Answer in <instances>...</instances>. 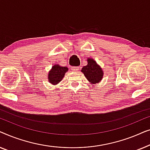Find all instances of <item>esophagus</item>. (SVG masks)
Instances as JSON below:
<instances>
[{"mask_svg": "<svg viewBox=\"0 0 150 150\" xmlns=\"http://www.w3.org/2000/svg\"><path fill=\"white\" fill-rule=\"evenodd\" d=\"M80 68H81L80 67H71V70H73L74 71H78L80 69Z\"/></svg>", "mask_w": 150, "mask_h": 150, "instance_id": "1", "label": "esophagus"}]
</instances>
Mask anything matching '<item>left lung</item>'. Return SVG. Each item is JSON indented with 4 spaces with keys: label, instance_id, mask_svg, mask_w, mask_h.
I'll list each match as a JSON object with an SVG mask.
<instances>
[{
    "label": "left lung",
    "instance_id": "1",
    "mask_svg": "<svg viewBox=\"0 0 150 150\" xmlns=\"http://www.w3.org/2000/svg\"><path fill=\"white\" fill-rule=\"evenodd\" d=\"M87 61V65L82 68V72L90 83H99L103 77V71L93 59H88Z\"/></svg>",
    "mask_w": 150,
    "mask_h": 150
}]
</instances>
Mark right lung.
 <instances>
[{
  "instance_id": "right-lung-1",
  "label": "right lung",
  "mask_w": 150,
  "mask_h": 150,
  "mask_svg": "<svg viewBox=\"0 0 150 150\" xmlns=\"http://www.w3.org/2000/svg\"><path fill=\"white\" fill-rule=\"evenodd\" d=\"M68 70L67 67H61L55 65L52 67V69L48 74V80L53 85L58 84L63 79L65 74Z\"/></svg>"
}]
</instances>
